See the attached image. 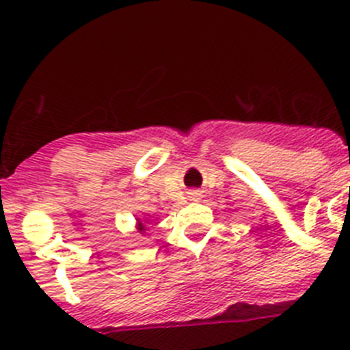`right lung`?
<instances>
[{
    "label": "right lung",
    "instance_id": "1",
    "mask_svg": "<svg viewBox=\"0 0 350 350\" xmlns=\"http://www.w3.org/2000/svg\"><path fill=\"white\" fill-rule=\"evenodd\" d=\"M137 230H139V232H144V230H146V228H144L143 221H139V223H137Z\"/></svg>",
    "mask_w": 350,
    "mask_h": 350
}]
</instances>
